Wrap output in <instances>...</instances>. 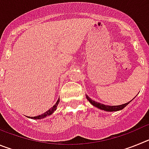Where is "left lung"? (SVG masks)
<instances>
[{
    "label": "left lung",
    "instance_id": "left-lung-1",
    "mask_svg": "<svg viewBox=\"0 0 149 149\" xmlns=\"http://www.w3.org/2000/svg\"><path fill=\"white\" fill-rule=\"evenodd\" d=\"M86 99H87L88 101H89V102H90L91 104H93V106L95 107H97V108L100 109V110H104V111H107V112L119 111V110H122V109L125 108V107L127 106V105L128 104L130 103V102H131V101H132V100H132H131V101H128L127 103L123 104L117 105V106H110V105H105V104H103L99 103V102H97V101H93V100L91 99V98H89V96L86 95Z\"/></svg>",
    "mask_w": 149,
    "mask_h": 149
}]
</instances>
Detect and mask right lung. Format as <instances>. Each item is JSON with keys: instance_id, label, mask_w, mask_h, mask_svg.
Wrapping results in <instances>:
<instances>
[{"instance_id": "right-lung-1", "label": "right lung", "mask_w": 149, "mask_h": 149, "mask_svg": "<svg viewBox=\"0 0 149 149\" xmlns=\"http://www.w3.org/2000/svg\"><path fill=\"white\" fill-rule=\"evenodd\" d=\"M59 103H60V98H59V99L57 100V101L56 102V104H55L54 105V106L52 107L51 109H49L48 110H47L45 113H44L42 114V115H39V116H33V117H30V116H27V117H28V118H30V119H44V118H45V117L51 115V114L53 113L54 112L55 110H56V108H57V106H58Z\"/></svg>"}]
</instances>
